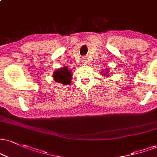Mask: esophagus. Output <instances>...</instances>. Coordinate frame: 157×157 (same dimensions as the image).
Listing matches in <instances>:
<instances>
[{
  "mask_svg": "<svg viewBox=\"0 0 157 157\" xmlns=\"http://www.w3.org/2000/svg\"><path fill=\"white\" fill-rule=\"evenodd\" d=\"M82 64H83V65H86V64H87L86 63H87V59H86V58H82Z\"/></svg>",
  "mask_w": 157,
  "mask_h": 157,
  "instance_id": "esophagus-1",
  "label": "esophagus"
}]
</instances>
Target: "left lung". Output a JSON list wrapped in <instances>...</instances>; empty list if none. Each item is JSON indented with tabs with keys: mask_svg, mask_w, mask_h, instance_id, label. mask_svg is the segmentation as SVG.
<instances>
[{
	"mask_svg": "<svg viewBox=\"0 0 157 157\" xmlns=\"http://www.w3.org/2000/svg\"><path fill=\"white\" fill-rule=\"evenodd\" d=\"M108 72H109V71H107H107H105H105H104V72H103V73H104L103 75H107V76H108V75H106V74H108Z\"/></svg>",
	"mask_w": 157,
	"mask_h": 157,
	"instance_id": "8db88e82",
	"label": "left lung"
}]
</instances>
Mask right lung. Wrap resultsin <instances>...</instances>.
Returning <instances> with one entry per match:
<instances>
[{
  "label": "right lung",
  "instance_id": "obj_1",
  "mask_svg": "<svg viewBox=\"0 0 157 157\" xmlns=\"http://www.w3.org/2000/svg\"><path fill=\"white\" fill-rule=\"evenodd\" d=\"M72 75L71 71L69 70L67 67L60 68V69L55 71L53 74V78L56 82L63 85H69L71 83V80Z\"/></svg>",
  "mask_w": 157,
  "mask_h": 157
}]
</instances>
